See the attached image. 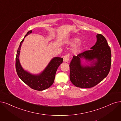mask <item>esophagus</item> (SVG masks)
Masks as SVG:
<instances>
[{"instance_id":"1","label":"esophagus","mask_w":121,"mask_h":121,"mask_svg":"<svg viewBox=\"0 0 121 121\" xmlns=\"http://www.w3.org/2000/svg\"><path fill=\"white\" fill-rule=\"evenodd\" d=\"M69 55H65L63 58L64 61H65V62H67L69 60Z\"/></svg>"}]
</instances>
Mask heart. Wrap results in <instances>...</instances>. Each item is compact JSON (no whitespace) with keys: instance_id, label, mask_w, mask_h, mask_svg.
I'll return each mask as SVG.
<instances>
[{"instance_id":"b5f03b06","label":"heart","mask_w":121,"mask_h":121,"mask_svg":"<svg viewBox=\"0 0 121 121\" xmlns=\"http://www.w3.org/2000/svg\"><path fill=\"white\" fill-rule=\"evenodd\" d=\"M80 40L77 37H73L71 38L69 40L67 41V43L70 45H75L71 49V52L72 54L77 55L81 52L82 49L81 44H79ZM76 45H75V44Z\"/></svg>"}]
</instances>
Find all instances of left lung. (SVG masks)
I'll return each instance as SVG.
<instances>
[{"instance_id": "8db88e82", "label": "left lung", "mask_w": 121, "mask_h": 121, "mask_svg": "<svg viewBox=\"0 0 121 121\" xmlns=\"http://www.w3.org/2000/svg\"><path fill=\"white\" fill-rule=\"evenodd\" d=\"M97 42L90 50L74 56L69 65V78L72 83L78 87L91 88L107 76L111 68V52L105 38L100 34L96 36ZM91 62L83 66L81 59Z\"/></svg>"}]
</instances>
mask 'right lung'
I'll list each match as a JSON object with an SVG mask.
<instances>
[{
    "label": "right lung",
    "mask_w": 121,
    "mask_h": 121,
    "mask_svg": "<svg viewBox=\"0 0 121 121\" xmlns=\"http://www.w3.org/2000/svg\"><path fill=\"white\" fill-rule=\"evenodd\" d=\"M32 32V30L28 32L24 38L30 34ZM24 40V39L20 43L16 56V70L18 76L24 83L34 90L42 91L49 88L54 83L56 71L60 65L62 63L63 59L59 57L53 58L41 73L37 75L32 74L24 70L19 61V57L20 49Z\"/></svg>",
    "instance_id": "add662e5"
}]
</instances>
